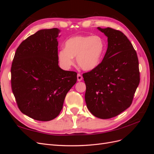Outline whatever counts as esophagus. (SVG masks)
I'll list each match as a JSON object with an SVG mask.
<instances>
[{"label":"esophagus","mask_w":154,"mask_h":154,"mask_svg":"<svg viewBox=\"0 0 154 154\" xmlns=\"http://www.w3.org/2000/svg\"><path fill=\"white\" fill-rule=\"evenodd\" d=\"M82 78H83L82 76L80 74L78 73V74H77V80H78V82L82 81Z\"/></svg>","instance_id":"1"}]
</instances>
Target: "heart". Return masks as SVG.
<instances>
[{"label":"heart","instance_id":"obj_1","mask_svg":"<svg viewBox=\"0 0 154 154\" xmlns=\"http://www.w3.org/2000/svg\"><path fill=\"white\" fill-rule=\"evenodd\" d=\"M105 49L103 39L100 36L78 35L71 37L65 44V49L58 53V59L65 69H69L76 57L78 65L83 70L91 71L100 63Z\"/></svg>","mask_w":154,"mask_h":154}]
</instances>
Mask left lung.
I'll return each instance as SVG.
<instances>
[{"label": "left lung", "instance_id": "left-lung-1", "mask_svg": "<svg viewBox=\"0 0 154 154\" xmlns=\"http://www.w3.org/2000/svg\"><path fill=\"white\" fill-rule=\"evenodd\" d=\"M97 29L108 38V48L99 66L83 74L85 100L92 114L110 119L131 105L140 82L139 61L132 43L122 31Z\"/></svg>", "mask_w": 154, "mask_h": 154}]
</instances>
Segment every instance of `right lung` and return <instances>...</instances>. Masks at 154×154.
<instances>
[{
	"label": "right lung",
	"mask_w": 154,
	"mask_h": 154,
	"mask_svg": "<svg viewBox=\"0 0 154 154\" xmlns=\"http://www.w3.org/2000/svg\"><path fill=\"white\" fill-rule=\"evenodd\" d=\"M57 28L42 29L22 42L11 68V89L18 109L35 120L57 118L77 73L58 66Z\"/></svg>",
	"instance_id": "add662e5"
}]
</instances>
